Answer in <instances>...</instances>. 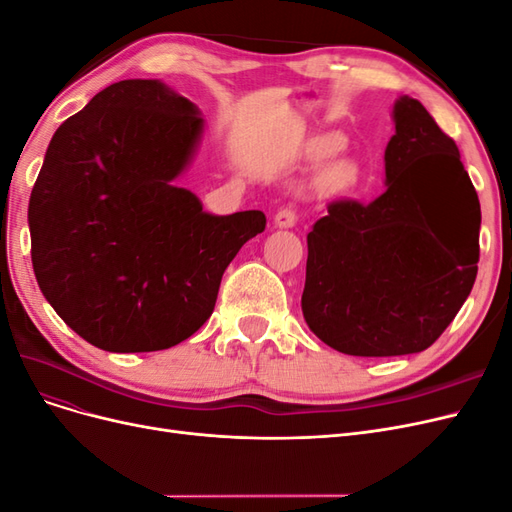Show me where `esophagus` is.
I'll return each mask as SVG.
<instances>
[{"label":"esophagus","instance_id":"34e87169","mask_svg":"<svg viewBox=\"0 0 512 512\" xmlns=\"http://www.w3.org/2000/svg\"><path fill=\"white\" fill-rule=\"evenodd\" d=\"M297 224V211L294 209H280L275 213V226L277 228H292Z\"/></svg>","mask_w":512,"mask_h":512}]
</instances>
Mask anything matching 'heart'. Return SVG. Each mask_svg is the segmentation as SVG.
Masks as SVG:
<instances>
[{
    "instance_id": "obj_1",
    "label": "heart",
    "mask_w": 512,
    "mask_h": 512,
    "mask_svg": "<svg viewBox=\"0 0 512 512\" xmlns=\"http://www.w3.org/2000/svg\"><path fill=\"white\" fill-rule=\"evenodd\" d=\"M344 147V138L337 134H324L309 145V158L314 162H322L331 158L333 153ZM361 181V166L352 158H335L327 166H324L320 183L324 190H329L333 194H344L350 192L356 183Z\"/></svg>"
}]
</instances>
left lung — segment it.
Returning a JSON list of instances; mask_svg holds the SVG:
<instances>
[{
    "label": "left lung",
    "instance_id": "obj_1",
    "mask_svg": "<svg viewBox=\"0 0 512 512\" xmlns=\"http://www.w3.org/2000/svg\"><path fill=\"white\" fill-rule=\"evenodd\" d=\"M384 151L386 190L335 200L307 235L303 318L352 356L423 352L466 303L478 271L480 203L459 149L401 96Z\"/></svg>",
    "mask_w": 512,
    "mask_h": 512
}]
</instances>
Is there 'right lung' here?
Masks as SVG:
<instances>
[{
    "mask_svg": "<svg viewBox=\"0 0 512 512\" xmlns=\"http://www.w3.org/2000/svg\"><path fill=\"white\" fill-rule=\"evenodd\" d=\"M205 132L198 106L162 81L102 89L53 134L29 198L44 299L91 346L153 352L213 314L222 275L262 211L213 215L175 179Z\"/></svg>",
    "mask_w": 512,
    "mask_h": 512,
    "instance_id": "1",
    "label": "right lung"
}]
</instances>
